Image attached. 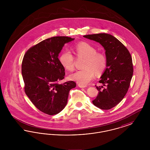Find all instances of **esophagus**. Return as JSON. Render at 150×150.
I'll use <instances>...</instances> for the list:
<instances>
[{
	"label": "esophagus",
	"instance_id": "obj_1",
	"mask_svg": "<svg viewBox=\"0 0 150 150\" xmlns=\"http://www.w3.org/2000/svg\"><path fill=\"white\" fill-rule=\"evenodd\" d=\"M78 86L80 88H86V86L81 85V84H79Z\"/></svg>",
	"mask_w": 150,
	"mask_h": 150
}]
</instances>
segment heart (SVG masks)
Returning <instances> with one entry per match:
<instances>
[{"label": "heart", "mask_w": 150, "mask_h": 150, "mask_svg": "<svg viewBox=\"0 0 150 150\" xmlns=\"http://www.w3.org/2000/svg\"><path fill=\"white\" fill-rule=\"evenodd\" d=\"M75 53L79 58H85L83 70L75 72L70 75V79L81 85L88 84L95 76L102 74L107 66L106 56L100 52H97L95 47L86 42H80L74 47ZM59 62L65 70L72 71L75 67V58L71 52L65 50L62 52Z\"/></svg>", "instance_id": "heart-1"}]
</instances>
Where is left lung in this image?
Wrapping results in <instances>:
<instances>
[{
	"instance_id": "left-lung-1",
	"label": "left lung",
	"mask_w": 150,
	"mask_h": 150,
	"mask_svg": "<svg viewBox=\"0 0 150 150\" xmlns=\"http://www.w3.org/2000/svg\"><path fill=\"white\" fill-rule=\"evenodd\" d=\"M83 36L100 43L106 50L107 67L99 81L103 86H95L99 92L92 102L102 110L111 109L121 102L128 91L133 74L131 54L122 43L110 34Z\"/></svg>"
}]
</instances>
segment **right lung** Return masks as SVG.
<instances>
[{
	"instance_id": "add662e5",
	"label": "right lung",
	"mask_w": 150,
	"mask_h": 150,
	"mask_svg": "<svg viewBox=\"0 0 150 150\" xmlns=\"http://www.w3.org/2000/svg\"><path fill=\"white\" fill-rule=\"evenodd\" d=\"M67 36H54L44 40L27 50L22 62L25 92L38 110L50 115L60 112L67 105L69 93L76 86L64 79V68L58 54L65 43L74 40Z\"/></svg>"
}]
</instances>
